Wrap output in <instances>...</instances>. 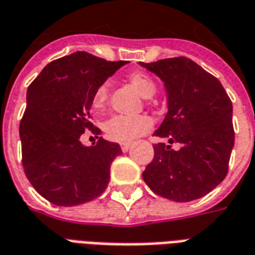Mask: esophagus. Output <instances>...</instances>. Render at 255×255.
Wrapping results in <instances>:
<instances>
[{
    "label": "esophagus",
    "instance_id": "obj_1",
    "mask_svg": "<svg viewBox=\"0 0 255 255\" xmlns=\"http://www.w3.org/2000/svg\"><path fill=\"white\" fill-rule=\"evenodd\" d=\"M131 145H132V143H122V144H120V148H122V151H123V152H127L128 149L131 148Z\"/></svg>",
    "mask_w": 255,
    "mask_h": 255
}]
</instances>
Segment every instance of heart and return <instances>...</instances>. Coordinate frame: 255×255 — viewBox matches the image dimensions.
<instances>
[{"mask_svg":"<svg viewBox=\"0 0 255 255\" xmlns=\"http://www.w3.org/2000/svg\"><path fill=\"white\" fill-rule=\"evenodd\" d=\"M129 84L136 89V92L144 99H148L155 93V84L148 76L141 72H135L129 76ZM108 97V85L102 84L93 93L92 106L95 111H103ZM152 128V120L145 115L124 116L116 115L104 123V131L108 139L119 143H129L136 137L144 135Z\"/></svg>","mask_w":255,"mask_h":255,"instance_id":"heart-1","label":"heart"}]
</instances>
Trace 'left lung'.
Returning a JSON list of instances; mask_svg holds the SVG:
<instances>
[{
  "label": "left lung",
  "mask_w": 255,
  "mask_h": 255,
  "mask_svg": "<svg viewBox=\"0 0 255 255\" xmlns=\"http://www.w3.org/2000/svg\"><path fill=\"white\" fill-rule=\"evenodd\" d=\"M160 77L168 112L153 135L170 144L153 145L143 179L155 194L190 202L213 191L227 174L233 145V104L221 81L187 57L140 63ZM178 142L179 150L170 144Z\"/></svg>",
  "instance_id": "left-lung-1"
}]
</instances>
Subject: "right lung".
<instances>
[{
    "mask_svg": "<svg viewBox=\"0 0 255 255\" xmlns=\"http://www.w3.org/2000/svg\"><path fill=\"white\" fill-rule=\"evenodd\" d=\"M127 61H107L75 52L49 63L29 85L19 123L22 166L36 191L57 206L83 205L102 195L110 183L111 163L122 153L118 143L99 137L85 147L96 89Z\"/></svg>",
    "mask_w": 255,
    "mask_h": 255,
    "instance_id": "right-lung-1",
    "label": "right lung"
}]
</instances>
